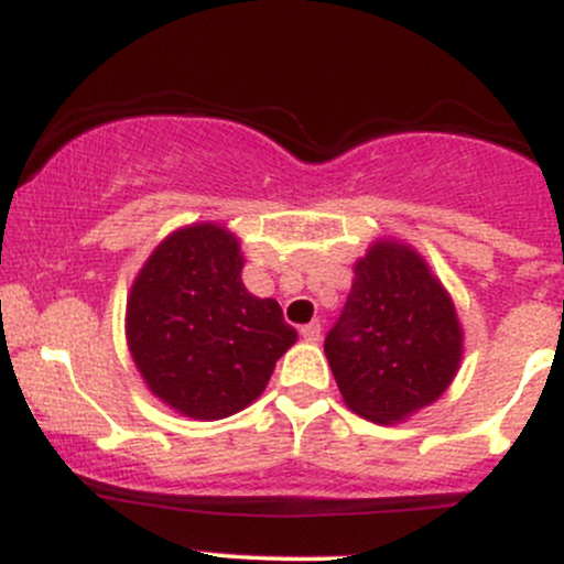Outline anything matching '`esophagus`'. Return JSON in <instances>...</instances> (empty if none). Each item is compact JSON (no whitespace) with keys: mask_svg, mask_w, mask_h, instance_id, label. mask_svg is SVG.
I'll list each match as a JSON object with an SVG mask.
<instances>
[{"mask_svg":"<svg viewBox=\"0 0 564 564\" xmlns=\"http://www.w3.org/2000/svg\"><path fill=\"white\" fill-rule=\"evenodd\" d=\"M321 321H313V323H307V326H302V339L304 341H318L321 339Z\"/></svg>","mask_w":564,"mask_h":564,"instance_id":"obj_1","label":"esophagus"}]
</instances>
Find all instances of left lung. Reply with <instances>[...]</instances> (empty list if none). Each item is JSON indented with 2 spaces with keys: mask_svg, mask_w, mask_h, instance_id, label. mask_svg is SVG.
<instances>
[{
  "mask_svg": "<svg viewBox=\"0 0 564 564\" xmlns=\"http://www.w3.org/2000/svg\"><path fill=\"white\" fill-rule=\"evenodd\" d=\"M326 358L349 411L400 424L451 387L464 358L456 304L413 246L377 238L355 262Z\"/></svg>",
  "mask_w": 564,
  "mask_h": 564,
  "instance_id": "8db88e82",
  "label": "left lung"
}]
</instances>
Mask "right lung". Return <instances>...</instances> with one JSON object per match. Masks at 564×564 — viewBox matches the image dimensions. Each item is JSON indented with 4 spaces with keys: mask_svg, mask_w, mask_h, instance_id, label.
Returning <instances> with one entry per match:
<instances>
[{
    "mask_svg": "<svg viewBox=\"0 0 564 564\" xmlns=\"http://www.w3.org/2000/svg\"><path fill=\"white\" fill-rule=\"evenodd\" d=\"M241 241L219 223L177 228L127 296L124 334L153 398L198 422L243 411L296 341L281 304L249 294Z\"/></svg>",
    "mask_w": 564,
    "mask_h": 564,
    "instance_id": "1",
    "label": "right lung"
}]
</instances>
